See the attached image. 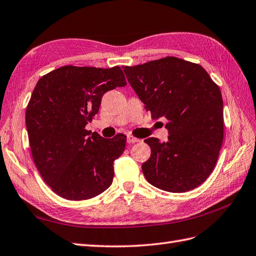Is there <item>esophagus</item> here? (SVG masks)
Segmentation results:
<instances>
[{
	"instance_id": "obj_1",
	"label": "esophagus",
	"mask_w": 256,
	"mask_h": 256,
	"mask_svg": "<svg viewBox=\"0 0 256 256\" xmlns=\"http://www.w3.org/2000/svg\"><path fill=\"white\" fill-rule=\"evenodd\" d=\"M140 142V140H138V138H135L132 135H128V144H134V142Z\"/></svg>"
}]
</instances>
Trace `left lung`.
<instances>
[{
  "label": "left lung",
  "mask_w": 256,
  "mask_h": 256,
  "mask_svg": "<svg viewBox=\"0 0 256 256\" xmlns=\"http://www.w3.org/2000/svg\"><path fill=\"white\" fill-rule=\"evenodd\" d=\"M123 70L152 118L168 120L167 142L144 140L151 148L142 166L146 179L172 193L200 186L214 170L223 142L220 88L200 65L174 56Z\"/></svg>",
  "instance_id": "1"
}]
</instances>
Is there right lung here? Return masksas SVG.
Returning <instances> with one entry per match:
<instances>
[{
  "instance_id": "obj_1",
  "label": "right lung",
  "mask_w": 256,
  "mask_h": 256,
  "mask_svg": "<svg viewBox=\"0 0 256 256\" xmlns=\"http://www.w3.org/2000/svg\"><path fill=\"white\" fill-rule=\"evenodd\" d=\"M126 86L119 66H63L42 76L26 112L34 163L59 196L84 200L112 184L114 162L126 149V136L103 138L86 126L98 112L104 94Z\"/></svg>"
}]
</instances>
